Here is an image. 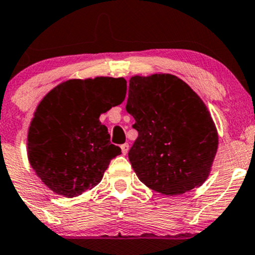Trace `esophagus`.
<instances>
[{
    "label": "esophagus",
    "mask_w": 255,
    "mask_h": 255,
    "mask_svg": "<svg viewBox=\"0 0 255 255\" xmlns=\"http://www.w3.org/2000/svg\"><path fill=\"white\" fill-rule=\"evenodd\" d=\"M121 150H122V153H123V155H127V153H128V150H129V145H128L127 142H126V144L121 145Z\"/></svg>",
    "instance_id": "34e87169"
}]
</instances>
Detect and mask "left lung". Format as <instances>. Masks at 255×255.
<instances>
[{"label":"left lung","instance_id":"8db88e82","mask_svg":"<svg viewBox=\"0 0 255 255\" xmlns=\"http://www.w3.org/2000/svg\"><path fill=\"white\" fill-rule=\"evenodd\" d=\"M126 110L138 138L128 152L139 180L162 195L202 185L217 155L218 130L203 100L170 74L132 76Z\"/></svg>","mask_w":255,"mask_h":255}]
</instances>
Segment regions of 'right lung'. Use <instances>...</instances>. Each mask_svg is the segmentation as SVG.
<instances>
[{"label": "right lung", "mask_w": 255, "mask_h": 255, "mask_svg": "<svg viewBox=\"0 0 255 255\" xmlns=\"http://www.w3.org/2000/svg\"><path fill=\"white\" fill-rule=\"evenodd\" d=\"M126 88L122 77L72 78L37 105L27 132V158L54 194L71 198L93 189L121 153L99 117L121 104Z\"/></svg>", "instance_id": "obj_1"}]
</instances>
